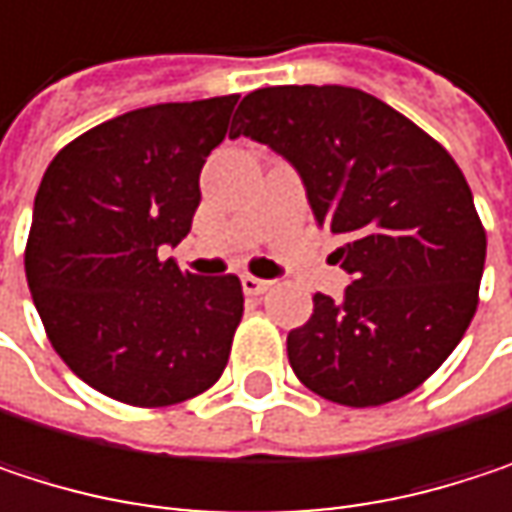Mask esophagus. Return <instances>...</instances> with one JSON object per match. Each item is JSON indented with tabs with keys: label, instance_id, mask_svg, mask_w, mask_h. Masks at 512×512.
Segmentation results:
<instances>
[{
	"label": "esophagus",
	"instance_id": "obj_1",
	"mask_svg": "<svg viewBox=\"0 0 512 512\" xmlns=\"http://www.w3.org/2000/svg\"><path fill=\"white\" fill-rule=\"evenodd\" d=\"M240 281H243V290H246L249 296H260V293H266V290L272 287V281H266V278H255V275H243Z\"/></svg>",
	"mask_w": 512,
	"mask_h": 512
}]
</instances>
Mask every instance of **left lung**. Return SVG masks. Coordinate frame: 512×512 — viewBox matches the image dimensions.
Returning a JSON list of instances; mask_svg holds the SVG:
<instances>
[{"instance_id": "1", "label": "left lung", "mask_w": 512, "mask_h": 512, "mask_svg": "<svg viewBox=\"0 0 512 512\" xmlns=\"http://www.w3.org/2000/svg\"><path fill=\"white\" fill-rule=\"evenodd\" d=\"M249 136L302 177L314 219L341 237L344 299L314 296L287 335L293 373L341 406L415 391L462 341L486 231L460 165L388 103L344 85H272L243 97L231 139Z\"/></svg>"}]
</instances>
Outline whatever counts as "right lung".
I'll return each mask as SVG.
<instances>
[{
	"instance_id": "obj_1",
	"label": "right lung",
	"mask_w": 512,
	"mask_h": 512,
	"mask_svg": "<svg viewBox=\"0 0 512 512\" xmlns=\"http://www.w3.org/2000/svg\"><path fill=\"white\" fill-rule=\"evenodd\" d=\"M240 94L156 103L61 148L32 210L26 281L61 361L100 394L171 406L225 370L243 317L237 275H192L177 246L201 201L198 174Z\"/></svg>"
}]
</instances>
